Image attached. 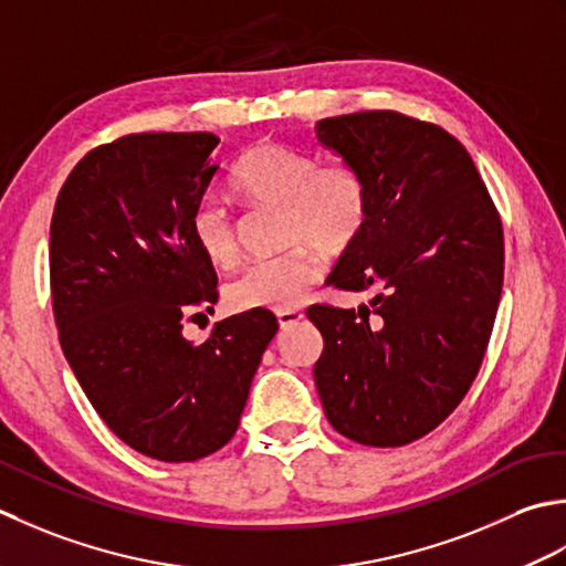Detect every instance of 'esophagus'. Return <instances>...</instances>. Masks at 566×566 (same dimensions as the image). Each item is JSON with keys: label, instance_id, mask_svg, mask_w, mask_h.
<instances>
[{"label": "esophagus", "instance_id": "34e87169", "mask_svg": "<svg viewBox=\"0 0 566 566\" xmlns=\"http://www.w3.org/2000/svg\"><path fill=\"white\" fill-rule=\"evenodd\" d=\"M275 317H279L281 329H291V327H295L297 322L303 319L305 315L300 313V310H279V313H275Z\"/></svg>", "mask_w": 566, "mask_h": 566}]
</instances>
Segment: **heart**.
<instances>
[{
    "label": "heart",
    "instance_id": "obj_1",
    "mask_svg": "<svg viewBox=\"0 0 566 566\" xmlns=\"http://www.w3.org/2000/svg\"><path fill=\"white\" fill-rule=\"evenodd\" d=\"M232 188L253 205L281 207V244L291 247L229 283L234 310H293L303 303L327 259H339L364 234L371 192L364 172L347 160H319L281 142L253 146L232 172ZM190 232L202 256L229 269L239 261L232 212L207 198L195 205Z\"/></svg>",
    "mask_w": 566,
    "mask_h": 566
}]
</instances>
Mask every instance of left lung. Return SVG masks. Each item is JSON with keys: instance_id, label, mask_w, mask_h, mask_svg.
Segmentation results:
<instances>
[{"instance_id": "1", "label": "left lung", "mask_w": 566, "mask_h": 566, "mask_svg": "<svg viewBox=\"0 0 566 566\" xmlns=\"http://www.w3.org/2000/svg\"><path fill=\"white\" fill-rule=\"evenodd\" d=\"M317 138L371 192L364 234L329 283L376 291L371 307L307 310L325 339L317 394L349 440L410 444L452 415L481 368L503 287L501 217L442 126L376 109L322 119Z\"/></svg>"}]
</instances>
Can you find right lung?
Returning <instances> with one entry per match:
<instances>
[{
  "label": "right lung",
  "mask_w": 566,
  "mask_h": 566,
  "mask_svg": "<svg viewBox=\"0 0 566 566\" xmlns=\"http://www.w3.org/2000/svg\"><path fill=\"white\" fill-rule=\"evenodd\" d=\"M210 132L126 134L80 160L51 219L57 339L107 428L158 461L232 440L279 322L249 310L205 344L182 325L212 313L217 273L190 232L217 172Z\"/></svg>",
  "instance_id": "right-lung-1"
}]
</instances>
